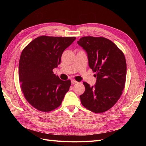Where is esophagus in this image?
Listing matches in <instances>:
<instances>
[{
  "label": "esophagus",
  "mask_w": 146,
  "mask_h": 146,
  "mask_svg": "<svg viewBox=\"0 0 146 146\" xmlns=\"http://www.w3.org/2000/svg\"><path fill=\"white\" fill-rule=\"evenodd\" d=\"M77 83V82L76 81V80H71V84H72V85H74V84H76Z\"/></svg>",
  "instance_id": "34e87169"
}]
</instances>
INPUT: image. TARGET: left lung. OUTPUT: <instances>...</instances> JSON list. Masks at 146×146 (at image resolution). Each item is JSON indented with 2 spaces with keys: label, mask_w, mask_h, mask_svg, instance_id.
I'll return each mask as SVG.
<instances>
[{
  "label": "left lung",
  "mask_w": 146,
  "mask_h": 146,
  "mask_svg": "<svg viewBox=\"0 0 146 146\" xmlns=\"http://www.w3.org/2000/svg\"><path fill=\"white\" fill-rule=\"evenodd\" d=\"M77 44L86 52L88 64L97 77L92 86L83 82L85 91L80 96L82 104L94 113L105 112L117 102L124 88L125 56L115 44L104 37L84 36Z\"/></svg>",
  "instance_id": "1"
}]
</instances>
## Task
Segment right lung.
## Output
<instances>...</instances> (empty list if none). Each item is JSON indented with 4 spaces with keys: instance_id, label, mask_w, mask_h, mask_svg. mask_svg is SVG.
Returning a JSON list of instances; mask_svg holds the SVG:
<instances>
[{
    "instance_id": "right-lung-1",
    "label": "right lung",
    "mask_w": 146,
    "mask_h": 146,
    "mask_svg": "<svg viewBox=\"0 0 146 146\" xmlns=\"http://www.w3.org/2000/svg\"><path fill=\"white\" fill-rule=\"evenodd\" d=\"M76 37L41 36L35 38L21 53L19 78L25 98L34 108L48 112L58 107L71 85L54 74L63 52Z\"/></svg>"
}]
</instances>
